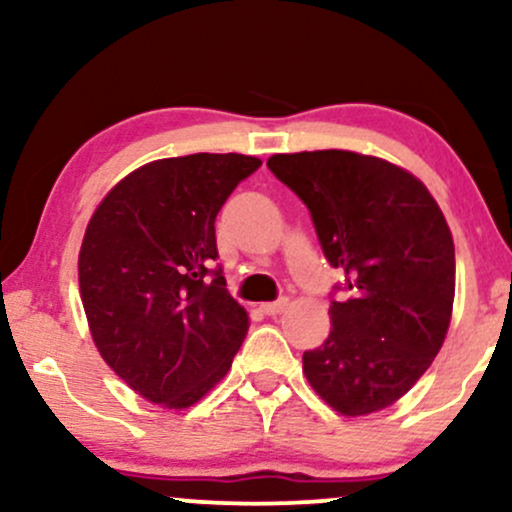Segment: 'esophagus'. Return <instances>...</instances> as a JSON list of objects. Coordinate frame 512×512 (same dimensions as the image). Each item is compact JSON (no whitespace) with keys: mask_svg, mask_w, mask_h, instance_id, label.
<instances>
[{"mask_svg":"<svg viewBox=\"0 0 512 512\" xmlns=\"http://www.w3.org/2000/svg\"><path fill=\"white\" fill-rule=\"evenodd\" d=\"M286 308H289V298H279V301L274 303H262L264 315H281Z\"/></svg>","mask_w":512,"mask_h":512,"instance_id":"1","label":"esophagus"}]
</instances>
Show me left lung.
<instances>
[{"label": "left lung", "mask_w": 512, "mask_h": 512, "mask_svg": "<svg viewBox=\"0 0 512 512\" xmlns=\"http://www.w3.org/2000/svg\"><path fill=\"white\" fill-rule=\"evenodd\" d=\"M267 168L313 216L344 272L325 344L303 354L313 390L344 416L395 404L443 346L455 301V245L443 211L409 170L325 149L274 154Z\"/></svg>", "instance_id": "1"}]
</instances>
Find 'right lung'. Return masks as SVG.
Listing matches in <instances>:
<instances>
[{
  "instance_id": "1",
  "label": "right lung",
  "mask_w": 512,
  "mask_h": 512,
  "mask_svg": "<svg viewBox=\"0 0 512 512\" xmlns=\"http://www.w3.org/2000/svg\"><path fill=\"white\" fill-rule=\"evenodd\" d=\"M262 166L243 154L146 163L93 211L79 289L103 361L137 395L187 409L231 368L248 334L245 308L214 267L216 214Z\"/></svg>"
}]
</instances>
